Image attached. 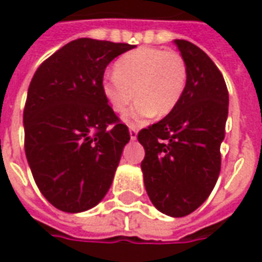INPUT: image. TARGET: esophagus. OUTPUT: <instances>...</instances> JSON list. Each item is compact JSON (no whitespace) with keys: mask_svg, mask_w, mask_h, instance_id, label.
I'll list each match as a JSON object with an SVG mask.
<instances>
[{"mask_svg":"<svg viewBox=\"0 0 262 262\" xmlns=\"http://www.w3.org/2000/svg\"><path fill=\"white\" fill-rule=\"evenodd\" d=\"M129 133H130V139H132V140H136L137 129H135V127H130V130H129Z\"/></svg>","mask_w":262,"mask_h":262,"instance_id":"34e87169","label":"esophagus"}]
</instances>
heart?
<instances>
[{
  "label": "heart",
  "instance_id": "heart-1",
  "mask_svg": "<svg viewBox=\"0 0 262 262\" xmlns=\"http://www.w3.org/2000/svg\"><path fill=\"white\" fill-rule=\"evenodd\" d=\"M187 83V67L173 51L140 47L122 55L115 74H105L100 91L113 112H125L133 98L137 100L125 113L130 127L143 126L151 116H166L180 102Z\"/></svg>",
  "mask_w": 262,
  "mask_h": 262
}]
</instances>
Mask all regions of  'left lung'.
<instances>
[{
	"mask_svg": "<svg viewBox=\"0 0 262 262\" xmlns=\"http://www.w3.org/2000/svg\"><path fill=\"white\" fill-rule=\"evenodd\" d=\"M187 67L180 102L160 122L142 129L144 187L153 206L170 217H184L207 200L221 169L220 146L228 115V91L208 55L174 39Z\"/></svg>",
	"mask_w": 262,
	"mask_h": 262,
	"instance_id": "8db88e82",
	"label": "left lung"
}]
</instances>
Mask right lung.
Returning <instances> with one entry per match:
<instances>
[{
	"label": "right lung",
	"mask_w": 262,
	"mask_h": 262,
	"mask_svg": "<svg viewBox=\"0 0 262 262\" xmlns=\"http://www.w3.org/2000/svg\"><path fill=\"white\" fill-rule=\"evenodd\" d=\"M129 43L79 38L36 69L24 109L25 155L39 191L61 211L95 207L112 186L126 143L102 95L106 67Z\"/></svg>",
	"instance_id": "1"
}]
</instances>
